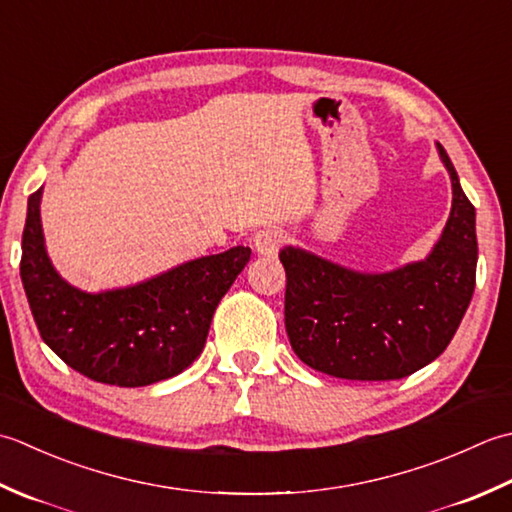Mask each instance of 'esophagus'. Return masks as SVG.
<instances>
[{
    "label": "esophagus",
    "instance_id": "1",
    "mask_svg": "<svg viewBox=\"0 0 512 512\" xmlns=\"http://www.w3.org/2000/svg\"><path fill=\"white\" fill-rule=\"evenodd\" d=\"M285 241L283 229L278 227H263L254 234V247L260 256H274L280 245Z\"/></svg>",
    "mask_w": 512,
    "mask_h": 512
}]
</instances>
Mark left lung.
I'll use <instances>...</instances> for the list:
<instances>
[{"label":"left lung","mask_w":512,"mask_h":512,"mask_svg":"<svg viewBox=\"0 0 512 512\" xmlns=\"http://www.w3.org/2000/svg\"><path fill=\"white\" fill-rule=\"evenodd\" d=\"M453 205L440 241L420 263L362 274L305 249L285 247V327L307 367L342 380H400L433 362L475 291V207L446 150Z\"/></svg>","instance_id":"obj_1"}]
</instances>
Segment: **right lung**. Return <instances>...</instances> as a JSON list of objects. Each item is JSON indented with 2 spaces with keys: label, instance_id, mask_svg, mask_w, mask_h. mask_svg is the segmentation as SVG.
Returning a JSON list of instances; mask_svg holds the SVG:
<instances>
[{
  "label": "right lung",
  "instance_id": "obj_1",
  "mask_svg": "<svg viewBox=\"0 0 512 512\" xmlns=\"http://www.w3.org/2000/svg\"><path fill=\"white\" fill-rule=\"evenodd\" d=\"M39 201L41 187L28 198L19 269L48 347L81 375L114 387H148L190 367L205 347L218 302L252 249L238 245L139 285L86 294L52 267Z\"/></svg>",
  "mask_w": 512,
  "mask_h": 512
}]
</instances>
